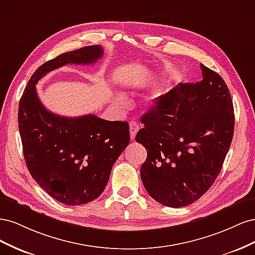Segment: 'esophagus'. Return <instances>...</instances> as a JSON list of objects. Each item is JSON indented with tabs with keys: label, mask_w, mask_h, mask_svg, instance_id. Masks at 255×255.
<instances>
[{
	"label": "esophagus",
	"mask_w": 255,
	"mask_h": 255,
	"mask_svg": "<svg viewBox=\"0 0 255 255\" xmlns=\"http://www.w3.org/2000/svg\"><path fill=\"white\" fill-rule=\"evenodd\" d=\"M138 129H139V125H138L137 122H135V121L129 122V136L132 140L135 139V136L138 132Z\"/></svg>",
	"instance_id": "1"
}]
</instances>
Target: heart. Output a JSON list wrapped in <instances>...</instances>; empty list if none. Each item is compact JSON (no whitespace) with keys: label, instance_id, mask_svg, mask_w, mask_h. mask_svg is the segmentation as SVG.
I'll return each mask as SVG.
<instances>
[{"label":"heart","instance_id":"b5f03b06","mask_svg":"<svg viewBox=\"0 0 255 255\" xmlns=\"http://www.w3.org/2000/svg\"><path fill=\"white\" fill-rule=\"evenodd\" d=\"M159 96H160V92H156L155 95H153V97H152V101H156V100L159 98ZM118 102H122V99H118Z\"/></svg>","mask_w":255,"mask_h":255}]
</instances>
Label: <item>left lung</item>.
<instances>
[{
	"instance_id": "1",
	"label": "left lung",
	"mask_w": 255,
	"mask_h": 255,
	"mask_svg": "<svg viewBox=\"0 0 255 255\" xmlns=\"http://www.w3.org/2000/svg\"><path fill=\"white\" fill-rule=\"evenodd\" d=\"M203 80L179 84L145 113L136 141L146 149L140 176L158 203L182 207L211 188L234 134V107L221 76L200 65Z\"/></svg>"
}]
</instances>
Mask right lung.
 <instances>
[{"mask_svg": "<svg viewBox=\"0 0 255 255\" xmlns=\"http://www.w3.org/2000/svg\"><path fill=\"white\" fill-rule=\"evenodd\" d=\"M102 56L98 44L60 54L37 69L19 102V132L28 171L43 190L67 205L88 203L102 194L113 165L129 143L128 123L95 115L68 118L53 114L41 104L35 85L57 68L90 65Z\"/></svg>", "mask_w": 255, "mask_h": 255, "instance_id": "1", "label": "right lung"}]
</instances>
